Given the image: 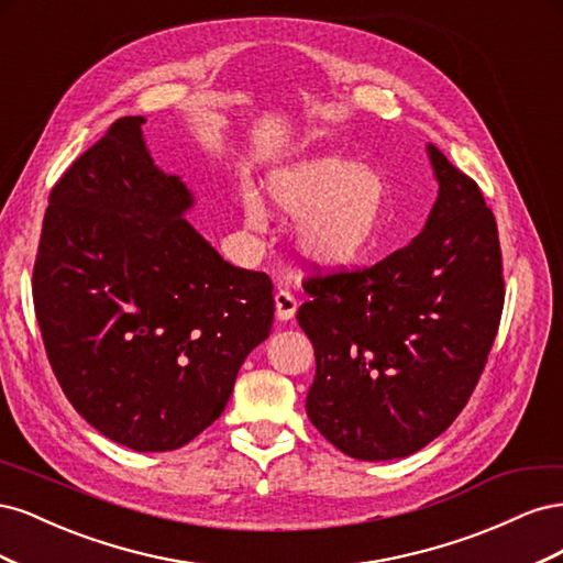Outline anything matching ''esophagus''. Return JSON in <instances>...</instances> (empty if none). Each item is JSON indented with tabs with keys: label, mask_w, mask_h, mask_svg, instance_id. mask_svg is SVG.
Listing matches in <instances>:
<instances>
[{
	"label": "esophagus",
	"mask_w": 563,
	"mask_h": 563,
	"mask_svg": "<svg viewBox=\"0 0 563 563\" xmlns=\"http://www.w3.org/2000/svg\"><path fill=\"white\" fill-rule=\"evenodd\" d=\"M298 310V300L291 291H286V288H279V291L275 294V314L279 321H288L294 319Z\"/></svg>",
	"instance_id": "1"
}]
</instances>
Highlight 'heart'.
Masks as SVG:
<instances>
[{
    "mask_svg": "<svg viewBox=\"0 0 563 563\" xmlns=\"http://www.w3.org/2000/svg\"><path fill=\"white\" fill-rule=\"evenodd\" d=\"M272 203L291 218H305L300 249L323 267L360 261L378 244L385 216V183L376 172L343 157H319L279 168L267 180ZM246 225L265 228V207L244 195Z\"/></svg>",
    "mask_w": 563,
    "mask_h": 563,
    "instance_id": "obj_1",
    "label": "heart"
}]
</instances>
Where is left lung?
I'll return each instance as SVG.
<instances>
[{
  "instance_id": "left-lung-1",
  "label": "left lung",
  "mask_w": 563,
  "mask_h": 563,
  "mask_svg": "<svg viewBox=\"0 0 563 563\" xmlns=\"http://www.w3.org/2000/svg\"><path fill=\"white\" fill-rule=\"evenodd\" d=\"M439 199L416 240L364 267L308 275L298 310L314 347L308 416L356 460L428 446L479 383L505 305L496 216L430 145Z\"/></svg>"
}]
</instances>
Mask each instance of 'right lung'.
<instances>
[{
  "mask_svg": "<svg viewBox=\"0 0 563 563\" xmlns=\"http://www.w3.org/2000/svg\"><path fill=\"white\" fill-rule=\"evenodd\" d=\"M122 117L48 195L32 300L77 413L133 451H174L220 418L272 331L265 272L220 258L187 223L192 197Z\"/></svg>",
  "mask_w": 563,
  "mask_h": 563,
  "instance_id": "right-lung-1",
  "label": "right lung"
}]
</instances>
